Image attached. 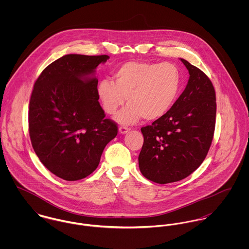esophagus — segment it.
<instances>
[{
    "mask_svg": "<svg viewBox=\"0 0 249 249\" xmlns=\"http://www.w3.org/2000/svg\"><path fill=\"white\" fill-rule=\"evenodd\" d=\"M129 130H130V128H128V127H126V126H121V127L119 128V132H120L121 134H125V133H127Z\"/></svg>",
    "mask_w": 249,
    "mask_h": 249,
    "instance_id": "1",
    "label": "esophagus"
}]
</instances>
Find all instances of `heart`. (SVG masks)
I'll use <instances>...</instances> for the list:
<instances>
[{"label":"heart","mask_w":249,"mask_h":249,"mask_svg":"<svg viewBox=\"0 0 249 249\" xmlns=\"http://www.w3.org/2000/svg\"><path fill=\"white\" fill-rule=\"evenodd\" d=\"M113 81L102 79L97 94L106 113L114 115L125 103L116 121L132 124L143 118L156 121L174 107L181 89L182 76L172 63L128 61L112 73Z\"/></svg>","instance_id":"obj_1"}]
</instances>
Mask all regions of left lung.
<instances>
[{"mask_svg": "<svg viewBox=\"0 0 249 249\" xmlns=\"http://www.w3.org/2000/svg\"><path fill=\"white\" fill-rule=\"evenodd\" d=\"M189 80L172 109L141 128L143 143L139 155L142 176L159 184L189 177L205 159L215 124V92L209 77L187 60Z\"/></svg>", "mask_w": 249, "mask_h": 249, "instance_id": "obj_1", "label": "left lung"}]
</instances>
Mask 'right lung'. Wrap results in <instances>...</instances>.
Wrapping results in <instances>:
<instances>
[{"instance_id":"right-lung-1","label":"right lung","mask_w":249,"mask_h":249,"mask_svg":"<svg viewBox=\"0 0 249 249\" xmlns=\"http://www.w3.org/2000/svg\"><path fill=\"white\" fill-rule=\"evenodd\" d=\"M108 58L64 55L35 83L29 109L32 144L42 164L64 180L91 175L106 145L117 136V124L106 118L97 94L96 68Z\"/></svg>"}]
</instances>
